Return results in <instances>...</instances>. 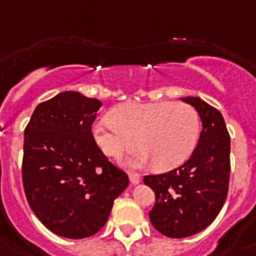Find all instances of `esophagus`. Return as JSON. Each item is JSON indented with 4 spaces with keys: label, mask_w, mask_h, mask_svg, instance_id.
Listing matches in <instances>:
<instances>
[{
    "label": "esophagus",
    "mask_w": 256,
    "mask_h": 256,
    "mask_svg": "<svg viewBox=\"0 0 256 256\" xmlns=\"http://www.w3.org/2000/svg\"><path fill=\"white\" fill-rule=\"evenodd\" d=\"M130 184H132V186L138 184V183H140V175L136 174V172H130Z\"/></svg>",
    "instance_id": "obj_1"
}]
</instances>
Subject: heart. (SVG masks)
<instances>
[{
    "label": "heart",
    "instance_id": "obj_1",
    "mask_svg": "<svg viewBox=\"0 0 256 256\" xmlns=\"http://www.w3.org/2000/svg\"><path fill=\"white\" fill-rule=\"evenodd\" d=\"M199 115L182 102H130L112 110L111 119L94 126L95 140L110 157H120L137 145L130 164L153 162L158 170L178 168L194 152L199 138Z\"/></svg>",
    "mask_w": 256,
    "mask_h": 256
}]
</instances>
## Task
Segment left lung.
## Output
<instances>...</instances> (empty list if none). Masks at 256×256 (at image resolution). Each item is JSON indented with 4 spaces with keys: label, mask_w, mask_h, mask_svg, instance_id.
<instances>
[{
    "label": "left lung",
    "mask_w": 256,
    "mask_h": 256,
    "mask_svg": "<svg viewBox=\"0 0 256 256\" xmlns=\"http://www.w3.org/2000/svg\"><path fill=\"white\" fill-rule=\"evenodd\" d=\"M195 107L202 130L188 161L174 170L144 176L156 194L150 222L166 237L186 238L208 228L226 200L230 136L218 110L198 96L180 98Z\"/></svg>",
    "instance_id": "1"
}]
</instances>
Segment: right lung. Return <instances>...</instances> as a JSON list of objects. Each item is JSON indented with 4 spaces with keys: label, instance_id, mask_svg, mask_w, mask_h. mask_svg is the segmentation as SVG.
<instances>
[{
    "label": "right lung",
    "instance_id": "1",
    "mask_svg": "<svg viewBox=\"0 0 256 256\" xmlns=\"http://www.w3.org/2000/svg\"><path fill=\"white\" fill-rule=\"evenodd\" d=\"M102 103L64 92L38 104L23 144L22 180L27 202L44 226L70 240L98 233L114 202L130 184L92 136Z\"/></svg>",
    "mask_w": 256,
    "mask_h": 256
}]
</instances>
